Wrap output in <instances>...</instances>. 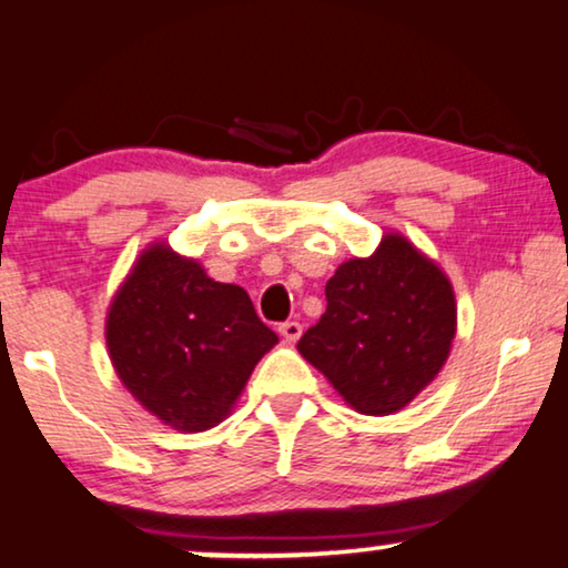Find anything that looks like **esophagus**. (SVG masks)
<instances>
[{"label": "esophagus", "instance_id": "1", "mask_svg": "<svg viewBox=\"0 0 568 568\" xmlns=\"http://www.w3.org/2000/svg\"><path fill=\"white\" fill-rule=\"evenodd\" d=\"M301 333H304V327H301V322H283V325H280V335L285 337V341L288 343H296L298 337H301Z\"/></svg>", "mask_w": 568, "mask_h": 568}]
</instances>
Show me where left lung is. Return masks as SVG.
Returning a JSON list of instances; mask_svg holds the SVG:
<instances>
[{
  "instance_id": "left-lung-1",
  "label": "left lung",
  "mask_w": 568,
  "mask_h": 568,
  "mask_svg": "<svg viewBox=\"0 0 568 568\" xmlns=\"http://www.w3.org/2000/svg\"><path fill=\"white\" fill-rule=\"evenodd\" d=\"M325 296L298 354L358 414L400 412L443 369L456 337L454 285L404 235L387 233L367 260L343 262Z\"/></svg>"
}]
</instances>
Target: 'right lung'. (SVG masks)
Here are the masks:
<instances>
[{
  "mask_svg": "<svg viewBox=\"0 0 568 568\" xmlns=\"http://www.w3.org/2000/svg\"><path fill=\"white\" fill-rule=\"evenodd\" d=\"M106 348L131 396L164 425H220L277 335L241 285L217 283L196 260L152 243L114 293Z\"/></svg>",
  "mask_w": 568,
  "mask_h": 568,
  "instance_id": "add662e5",
  "label": "right lung"
}]
</instances>
